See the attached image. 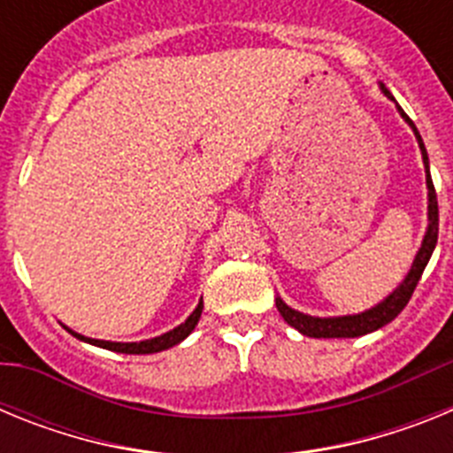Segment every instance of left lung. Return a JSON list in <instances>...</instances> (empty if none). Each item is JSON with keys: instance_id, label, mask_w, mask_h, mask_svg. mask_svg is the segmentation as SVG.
I'll use <instances>...</instances> for the list:
<instances>
[{"instance_id": "left-lung-1", "label": "left lung", "mask_w": 453, "mask_h": 453, "mask_svg": "<svg viewBox=\"0 0 453 453\" xmlns=\"http://www.w3.org/2000/svg\"><path fill=\"white\" fill-rule=\"evenodd\" d=\"M381 90L392 99V95L388 92L386 86H381ZM399 113H402V118L413 127L415 135H418L419 150H422L424 165H426V186H429V229H426V235H424L422 247H419L418 256H415L413 261V267H411V272H408V276L403 279L402 286L392 292L386 302H381L379 306L370 308V311H365V313L361 315H347V318H311V315L292 311V308L286 306L281 299H276V308H279V313L283 315V319H286L290 326H295L299 334L308 335V338H358V335L372 334V331L386 326V324L397 318L403 308H406V303L411 302L415 288H418L419 276H422L424 267H426L431 254H434L435 242H438V199H435V188L429 174V156H426V150H424V142L422 138H419L418 129H415L413 119L408 118L402 108H399Z\"/></svg>"}]
</instances>
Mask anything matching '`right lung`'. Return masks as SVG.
Returning <instances> with one entry per match:
<instances>
[{
	"mask_svg": "<svg viewBox=\"0 0 453 453\" xmlns=\"http://www.w3.org/2000/svg\"><path fill=\"white\" fill-rule=\"evenodd\" d=\"M202 308H203V302H199L197 308L192 311L190 318H188L183 324H179L177 329H172L170 334L158 335V338L142 340V342H108V340L83 338V335L74 334V331H70V329H67V331H70L72 335H77V338H81V340H86V342H90V345L104 347V349H111V351H119V354H156V351L170 349V347L179 345L181 340H186L188 335L192 334V329L197 326L199 318H202Z\"/></svg>",
	"mask_w": 453,
	"mask_h": 453,
	"instance_id": "add662e5",
	"label": "right lung"
}]
</instances>
